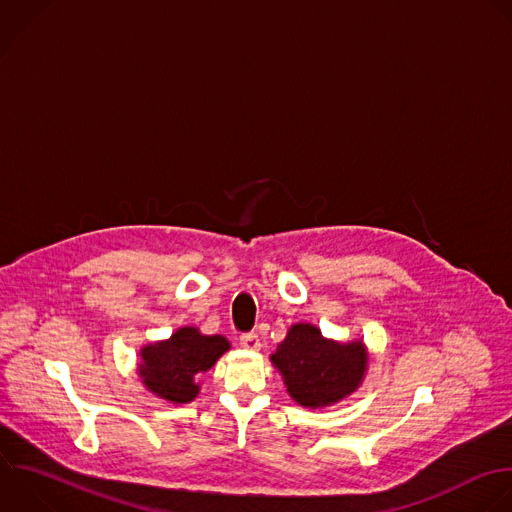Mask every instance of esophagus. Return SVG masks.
<instances>
[{
    "mask_svg": "<svg viewBox=\"0 0 512 512\" xmlns=\"http://www.w3.org/2000/svg\"><path fill=\"white\" fill-rule=\"evenodd\" d=\"M241 346L249 352H259L261 350V339L257 333H243L241 335Z\"/></svg>",
    "mask_w": 512,
    "mask_h": 512,
    "instance_id": "obj_1",
    "label": "esophagus"
}]
</instances>
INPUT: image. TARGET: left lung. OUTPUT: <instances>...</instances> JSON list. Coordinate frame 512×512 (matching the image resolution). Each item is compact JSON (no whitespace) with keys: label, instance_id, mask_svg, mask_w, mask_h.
Wrapping results in <instances>:
<instances>
[{"label":"left lung","instance_id":"left-lung-1","mask_svg":"<svg viewBox=\"0 0 512 512\" xmlns=\"http://www.w3.org/2000/svg\"><path fill=\"white\" fill-rule=\"evenodd\" d=\"M281 374L291 400L321 410L352 396L368 372L364 339L337 342L313 323L299 321L287 329L283 342L269 356Z\"/></svg>","mask_w":512,"mask_h":512}]
</instances>
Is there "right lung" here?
<instances>
[{"mask_svg": "<svg viewBox=\"0 0 512 512\" xmlns=\"http://www.w3.org/2000/svg\"><path fill=\"white\" fill-rule=\"evenodd\" d=\"M231 350L229 339L205 335L199 327H179L168 339L148 344L138 352L136 372L142 386L168 404H189L199 392L197 378L209 372Z\"/></svg>", "mask_w": 512, "mask_h": 512, "instance_id": "right-lung-1", "label": "right lung"}]
</instances>
